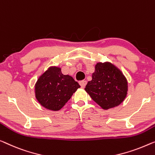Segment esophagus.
<instances>
[{"instance_id":"34e87169","label":"esophagus","mask_w":155,"mask_h":155,"mask_svg":"<svg viewBox=\"0 0 155 155\" xmlns=\"http://www.w3.org/2000/svg\"><path fill=\"white\" fill-rule=\"evenodd\" d=\"M79 84L82 87H84L87 84V81H81L79 82Z\"/></svg>"}]
</instances>
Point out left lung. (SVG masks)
Wrapping results in <instances>:
<instances>
[{
  "label": "left lung",
  "instance_id": "1",
  "mask_svg": "<svg viewBox=\"0 0 155 155\" xmlns=\"http://www.w3.org/2000/svg\"><path fill=\"white\" fill-rule=\"evenodd\" d=\"M85 91L103 109L107 110L117 107L124 101L128 84L122 71L114 64L108 62L97 63Z\"/></svg>",
  "mask_w": 155,
  "mask_h": 155
}]
</instances>
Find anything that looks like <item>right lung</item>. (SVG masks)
<instances>
[{
	"label": "right lung",
	"instance_id": "1",
	"mask_svg": "<svg viewBox=\"0 0 155 155\" xmlns=\"http://www.w3.org/2000/svg\"><path fill=\"white\" fill-rule=\"evenodd\" d=\"M80 87L70 75H64L61 69L50 67L37 81L35 85V97L40 104L48 110H58Z\"/></svg>",
	"mask_w": 155,
	"mask_h": 155
}]
</instances>
